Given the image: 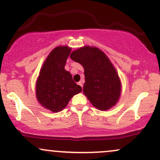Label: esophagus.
I'll return each instance as SVG.
<instances>
[{
	"mask_svg": "<svg viewBox=\"0 0 160 160\" xmlns=\"http://www.w3.org/2000/svg\"><path fill=\"white\" fill-rule=\"evenodd\" d=\"M78 85H80L82 88L83 87V83H82V82H78Z\"/></svg>",
	"mask_w": 160,
	"mask_h": 160,
	"instance_id": "esophagus-1",
	"label": "esophagus"
}]
</instances>
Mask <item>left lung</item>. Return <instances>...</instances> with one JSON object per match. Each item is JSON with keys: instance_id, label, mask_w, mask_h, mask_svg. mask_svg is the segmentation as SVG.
I'll return each instance as SVG.
<instances>
[{"instance_id": "left-lung-1", "label": "left lung", "mask_w": 160, "mask_h": 160, "mask_svg": "<svg viewBox=\"0 0 160 160\" xmlns=\"http://www.w3.org/2000/svg\"><path fill=\"white\" fill-rule=\"evenodd\" d=\"M70 58L84 67L83 92L91 104L101 111L114 106L121 96V84L106 54L97 47L84 46L73 51Z\"/></svg>"}]
</instances>
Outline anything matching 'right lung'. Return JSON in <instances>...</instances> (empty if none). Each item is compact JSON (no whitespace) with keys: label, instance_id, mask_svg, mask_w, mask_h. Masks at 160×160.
Instances as JSON below:
<instances>
[{"label":"right lung","instance_id":"add662e5","mask_svg":"<svg viewBox=\"0 0 160 160\" xmlns=\"http://www.w3.org/2000/svg\"><path fill=\"white\" fill-rule=\"evenodd\" d=\"M70 52L67 46L54 48L43 63L36 84L38 102L53 112L63 110L73 96L82 91L64 69Z\"/></svg>","mask_w":160,"mask_h":160}]
</instances>
